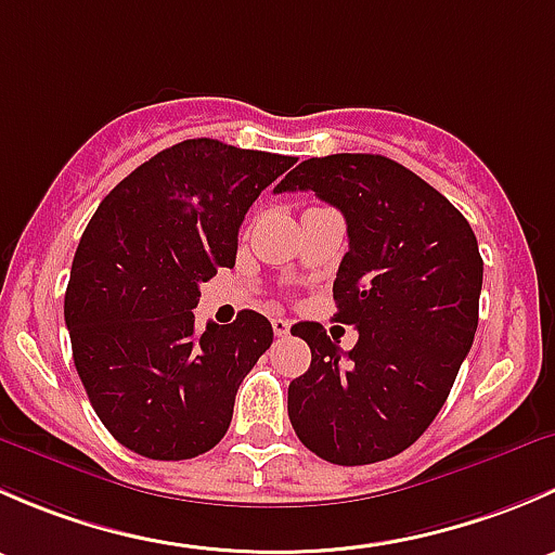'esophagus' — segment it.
I'll use <instances>...</instances> for the list:
<instances>
[{
  "label": "esophagus",
  "instance_id": "esophagus-1",
  "mask_svg": "<svg viewBox=\"0 0 555 555\" xmlns=\"http://www.w3.org/2000/svg\"><path fill=\"white\" fill-rule=\"evenodd\" d=\"M271 324H273V333H276L279 338H287L289 327H293V322H289V319H284V317H273Z\"/></svg>",
  "mask_w": 555,
  "mask_h": 555
}]
</instances>
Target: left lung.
<instances>
[{"mask_svg": "<svg viewBox=\"0 0 555 555\" xmlns=\"http://www.w3.org/2000/svg\"><path fill=\"white\" fill-rule=\"evenodd\" d=\"M287 190H313L344 215L335 322L360 333L344 351L319 322L295 324L311 367L289 384V422L324 462H384L435 422L473 346L478 242L446 195L384 155L309 158L276 184Z\"/></svg>", "mask_w": 555, "mask_h": 555, "instance_id": "left-lung-1", "label": "left lung"}]
</instances>
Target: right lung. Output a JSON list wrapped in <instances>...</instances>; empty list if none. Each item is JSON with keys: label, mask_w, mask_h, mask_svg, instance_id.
Listing matches in <instances>:
<instances>
[{"label": "right lung", "mask_w": 555, "mask_h": 555, "mask_svg": "<svg viewBox=\"0 0 555 555\" xmlns=\"http://www.w3.org/2000/svg\"><path fill=\"white\" fill-rule=\"evenodd\" d=\"M295 158L188 139L99 204L64 298L77 376L112 438L179 462L225 438L246 373L273 344L262 313L195 327L201 282L236 266L238 228Z\"/></svg>", "instance_id": "1"}]
</instances>
